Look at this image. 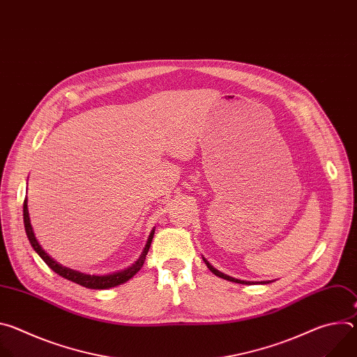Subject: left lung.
<instances>
[{"label":"left lung","instance_id":"left-lung-1","mask_svg":"<svg viewBox=\"0 0 357 357\" xmlns=\"http://www.w3.org/2000/svg\"><path fill=\"white\" fill-rule=\"evenodd\" d=\"M203 261H205V264L208 266V268L216 275V277H220V278H223V280H227V281H231V282H237V284H245V285H251V284H254V282H251V281H241V280H237V278H233V277H230V275H227V274H225V273H222V271H219V270H216L206 259H203ZM270 281H261V282H259V284H268Z\"/></svg>","mask_w":357,"mask_h":357}]
</instances>
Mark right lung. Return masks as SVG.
Returning <instances> with one entry per match:
<instances>
[{
  "instance_id": "add662e5",
  "label": "right lung",
  "mask_w": 357,
  "mask_h": 357,
  "mask_svg": "<svg viewBox=\"0 0 357 357\" xmlns=\"http://www.w3.org/2000/svg\"><path fill=\"white\" fill-rule=\"evenodd\" d=\"M24 225H25V231H26V236H28V240L32 245V248L38 252V256L47 264V267L50 270H54L58 275L72 281V282H76L82 287H86V288H90V289H106V288H112V287H117L120 284H124L127 282L131 277H134L142 267L144 261H145V256L146 252L149 250V245H151V241H152V237H154V231L155 229H152V231L149 233V237L146 240V244L144 247V251L139 256V259L128 268L123 270V271H119V273H114V274H107V275H90V274H84V273H80V271H76V270H72V268H68L62 264H59L58 261H55L52 257L49 256V254L40 247V244L38 243L35 234H33V230H32V226H31V220H29V213H28V203H26V197L24 200Z\"/></svg>"
}]
</instances>
